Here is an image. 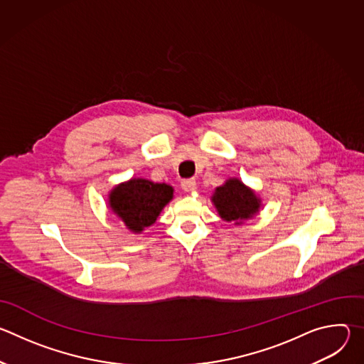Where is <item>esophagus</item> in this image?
<instances>
[{"instance_id":"obj_1","label":"esophagus","mask_w":364,"mask_h":364,"mask_svg":"<svg viewBox=\"0 0 364 364\" xmlns=\"http://www.w3.org/2000/svg\"><path fill=\"white\" fill-rule=\"evenodd\" d=\"M181 188L186 191V193H190L196 188V180L194 178H187V180H183L181 181Z\"/></svg>"}]
</instances>
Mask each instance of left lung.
<instances>
[{"instance_id":"1","label":"left lung","mask_w":364,"mask_h":364,"mask_svg":"<svg viewBox=\"0 0 364 364\" xmlns=\"http://www.w3.org/2000/svg\"><path fill=\"white\" fill-rule=\"evenodd\" d=\"M212 201L219 216L226 222H235V225L252 219L261 209V198L239 178H229L218 187Z\"/></svg>"}]
</instances>
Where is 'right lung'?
<instances>
[{"label":"right lung","mask_w":364,"mask_h":364,"mask_svg":"<svg viewBox=\"0 0 364 364\" xmlns=\"http://www.w3.org/2000/svg\"><path fill=\"white\" fill-rule=\"evenodd\" d=\"M173 187L145 178H131L109 193V207L125 223L127 229L141 233L157 220L161 210L173 198Z\"/></svg>","instance_id":"1"}]
</instances>
